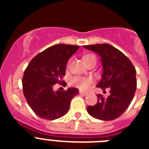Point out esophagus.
Instances as JSON below:
<instances>
[{"label":"esophagus","mask_w":149,"mask_h":149,"mask_svg":"<svg viewBox=\"0 0 149 149\" xmlns=\"http://www.w3.org/2000/svg\"><path fill=\"white\" fill-rule=\"evenodd\" d=\"M79 94H81V95H84V96H86L87 95V93H86V92H84V91H79Z\"/></svg>","instance_id":"esophagus-1"}]
</instances>
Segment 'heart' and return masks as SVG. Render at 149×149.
I'll return each mask as SVG.
<instances>
[{
	"label": "heart",
	"instance_id": "obj_1",
	"mask_svg": "<svg viewBox=\"0 0 149 149\" xmlns=\"http://www.w3.org/2000/svg\"><path fill=\"white\" fill-rule=\"evenodd\" d=\"M93 58H96L94 55H86L84 57V60L85 63H86ZM92 82H93V80L91 78L82 77H74L70 79V84H72V86H77L82 91L87 90L91 86V84H92Z\"/></svg>",
	"mask_w": 149,
	"mask_h": 149
}]
</instances>
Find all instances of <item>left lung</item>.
<instances>
[{"label": "left lung", "mask_w": 149, "mask_h": 149, "mask_svg": "<svg viewBox=\"0 0 149 149\" xmlns=\"http://www.w3.org/2000/svg\"><path fill=\"white\" fill-rule=\"evenodd\" d=\"M95 52L101 58L103 73L97 86L110 95H97V103L87 107V112L93 118L112 120L119 118L132 101L137 87L136 70L129 58L120 50L109 44L84 45Z\"/></svg>", "instance_id": "obj_1"}]
</instances>
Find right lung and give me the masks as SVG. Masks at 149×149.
Returning <instances> with one entry per match:
<instances>
[{
	"mask_svg": "<svg viewBox=\"0 0 149 149\" xmlns=\"http://www.w3.org/2000/svg\"><path fill=\"white\" fill-rule=\"evenodd\" d=\"M78 49L79 45H52L34 57L24 70V97L39 118L52 120L64 116L69 111L71 100L79 93L74 87L65 91H53L55 84L63 82L67 61Z\"/></svg>",
	"mask_w": 149,
	"mask_h": 149,
	"instance_id": "obj_1",
	"label": "right lung"
}]
</instances>
